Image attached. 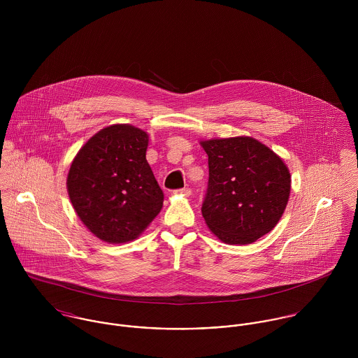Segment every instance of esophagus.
<instances>
[{"label": "esophagus", "instance_id": "esophagus-1", "mask_svg": "<svg viewBox=\"0 0 358 358\" xmlns=\"http://www.w3.org/2000/svg\"><path fill=\"white\" fill-rule=\"evenodd\" d=\"M175 193H176V194H180V196H183V197H190V194H192V190H190L189 187H185V189L176 190Z\"/></svg>", "mask_w": 358, "mask_h": 358}]
</instances>
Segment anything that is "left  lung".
I'll use <instances>...</instances> for the list:
<instances>
[{
    "instance_id": "left-lung-1",
    "label": "left lung",
    "mask_w": 358,
    "mask_h": 358,
    "mask_svg": "<svg viewBox=\"0 0 358 358\" xmlns=\"http://www.w3.org/2000/svg\"><path fill=\"white\" fill-rule=\"evenodd\" d=\"M209 180L201 208L208 229L230 245H247L271 231L291 193L285 162L251 136L201 141Z\"/></svg>"
}]
</instances>
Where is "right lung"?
I'll list each match as a JSON object with an SVG mask.
<instances>
[{"instance_id":"right-lung-1","label":"right lung","mask_w":358,"mask_h":358,"mask_svg":"<svg viewBox=\"0 0 358 358\" xmlns=\"http://www.w3.org/2000/svg\"><path fill=\"white\" fill-rule=\"evenodd\" d=\"M148 146V132L113 124L95 134L70 165L66 185L71 205L84 226L108 244L136 240L162 208Z\"/></svg>"}]
</instances>
